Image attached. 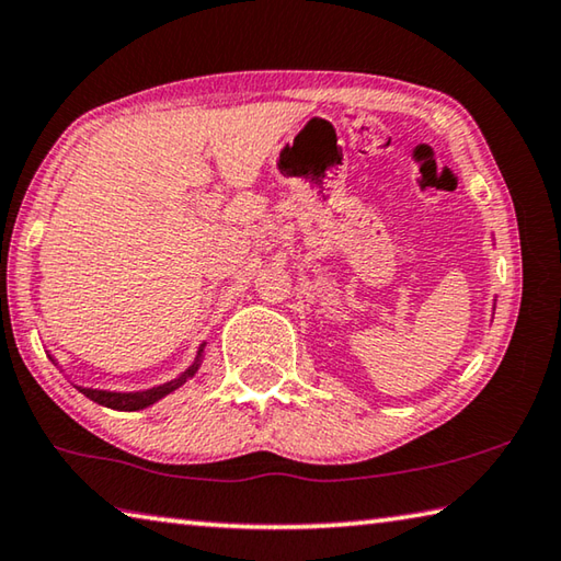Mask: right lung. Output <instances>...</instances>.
Here are the masks:
<instances>
[{
  "label": "right lung",
  "mask_w": 561,
  "mask_h": 561,
  "mask_svg": "<svg viewBox=\"0 0 561 561\" xmlns=\"http://www.w3.org/2000/svg\"><path fill=\"white\" fill-rule=\"evenodd\" d=\"M203 348H206V343H201L196 360H193L191 368L183 370V373L179 375V378L169 380V382H161V385H154V387H149V390L117 392V390H98V387H83V385H76V390L83 392V394L88 397V400H93V402L103 404V407H110V410H117V412L147 410L149 404H154V402L161 400V397H167V394H171L174 390H179V387H181L183 382L191 380L193 375L198 373L201 363H203ZM50 360H54V358H50ZM54 363H56V360H54Z\"/></svg>",
  "instance_id": "right-lung-1"
}]
</instances>
